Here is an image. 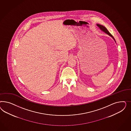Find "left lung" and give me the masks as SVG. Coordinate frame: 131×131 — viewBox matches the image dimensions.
I'll return each mask as SVG.
<instances>
[{"label":"left lung","instance_id":"obj_1","mask_svg":"<svg viewBox=\"0 0 131 131\" xmlns=\"http://www.w3.org/2000/svg\"><path fill=\"white\" fill-rule=\"evenodd\" d=\"M97 25V26L99 27L100 29V30H101V31H102L103 32H105V33H106L107 34L108 36H111V37L114 40V41H115V42H116V41H115V39H114V38L113 37V36L111 35V34L110 32L108 31V30H107V28H106L105 26H104L103 25H100V24H96Z\"/></svg>","mask_w":131,"mask_h":131}]
</instances>
